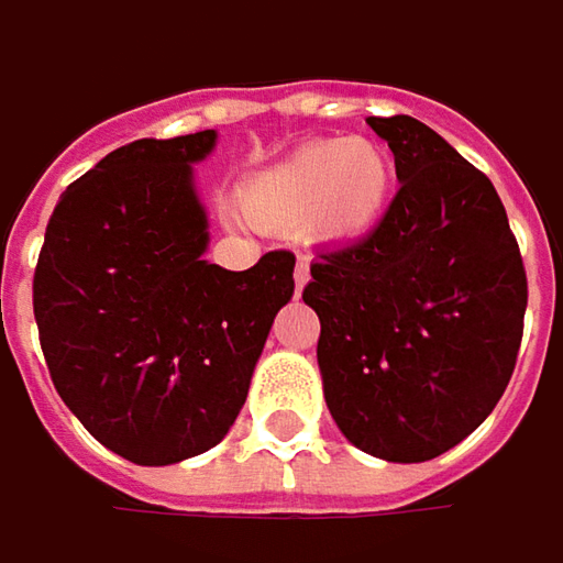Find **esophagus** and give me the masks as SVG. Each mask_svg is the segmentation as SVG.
<instances>
[{"label": "esophagus", "mask_w": 563, "mask_h": 563, "mask_svg": "<svg viewBox=\"0 0 563 563\" xmlns=\"http://www.w3.org/2000/svg\"><path fill=\"white\" fill-rule=\"evenodd\" d=\"M310 282V268H307V263H297L295 268V288H297V295L303 291V285Z\"/></svg>", "instance_id": "obj_1"}]
</instances>
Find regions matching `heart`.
I'll use <instances>...</instances> for the list:
<instances>
[{
	"instance_id": "obj_1",
	"label": "heart",
	"mask_w": 563,
	"mask_h": 563,
	"mask_svg": "<svg viewBox=\"0 0 563 563\" xmlns=\"http://www.w3.org/2000/svg\"><path fill=\"white\" fill-rule=\"evenodd\" d=\"M393 157L364 135L313 139L250 177L240 206L253 224L354 243L377 231L393 199Z\"/></svg>"
}]
</instances>
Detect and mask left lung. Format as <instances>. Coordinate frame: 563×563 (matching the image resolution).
Segmentation results:
<instances>
[{"instance_id":"1","label":"left lung","mask_w":563,"mask_h":563,"mask_svg":"<svg viewBox=\"0 0 563 563\" xmlns=\"http://www.w3.org/2000/svg\"><path fill=\"white\" fill-rule=\"evenodd\" d=\"M399 192L374 234L325 250L303 303L339 431L386 463L463 443L517 367L526 313L520 246L492 180L411 117H367Z\"/></svg>"}]
</instances>
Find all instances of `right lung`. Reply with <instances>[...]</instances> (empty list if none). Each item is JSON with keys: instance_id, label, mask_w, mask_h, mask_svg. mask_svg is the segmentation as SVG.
Returning <instances> with one entry per match:
<instances>
[{"instance_id": "add662e5", "label": "right lung", "mask_w": 563, "mask_h": 563, "mask_svg": "<svg viewBox=\"0 0 563 563\" xmlns=\"http://www.w3.org/2000/svg\"><path fill=\"white\" fill-rule=\"evenodd\" d=\"M218 132L139 139L59 196L34 272L56 393L107 450L170 465L221 443L246 402L295 253L214 266L192 164Z\"/></svg>"}]
</instances>
